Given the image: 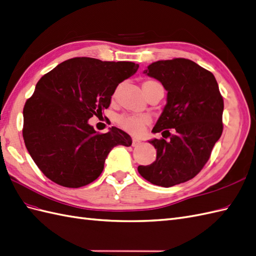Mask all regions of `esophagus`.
<instances>
[{
  "mask_svg": "<svg viewBox=\"0 0 256 256\" xmlns=\"http://www.w3.org/2000/svg\"><path fill=\"white\" fill-rule=\"evenodd\" d=\"M139 144H141V141L138 139H132V146H138Z\"/></svg>",
  "mask_w": 256,
  "mask_h": 256,
  "instance_id": "esophagus-1",
  "label": "esophagus"
}]
</instances>
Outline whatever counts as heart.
I'll return each instance as SVG.
<instances>
[{
    "label": "heart",
    "mask_w": 256,
    "mask_h": 256,
    "mask_svg": "<svg viewBox=\"0 0 256 256\" xmlns=\"http://www.w3.org/2000/svg\"><path fill=\"white\" fill-rule=\"evenodd\" d=\"M162 86L160 82L155 80H146L143 82V90L144 92L152 88V86ZM117 93V89L114 92L113 98H115ZM117 122L120 124V126L126 130V132L134 134H139L142 132L143 128H144L146 124L148 122V118L146 116H136V115H128V114H124L120 115L117 118Z\"/></svg>",
    "instance_id": "b5f03b06"
}]
</instances>
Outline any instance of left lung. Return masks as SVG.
Here are the masks:
<instances>
[{
  "instance_id": "8db88e82",
  "label": "left lung",
  "mask_w": 256,
  "mask_h": 256,
  "mask_svg": "<svg viewBox=\"0 0 256 256\" xmlns=\"http://www.w3.org/2000/svg\"><path fill=\"white\" fill-rule=\"evenodd\" d=\"M144 74L167 90V104L152 132L170 140L150 141L156 160L140 165L138 172L151 184L168 188L196 177L208 163L222 134L224 100L214 74L190 60L155 62Z\"/></svg>"
}]
</instances>
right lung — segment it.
I'll use <instances>...</instances> for the list:
<instances>
[{
	"label": "right lung",
	"instance_id": "right-lung-1",
	"mask_svg": "<svg viewBox=\"0 0 256 256\" xmlns=\"http://www.w3.org/2000/svg\"><path fill=\"white\" fill-rule=\"evenodd\" d=\"M138 68L132 62L74 58L41 77L24 106L22 136L50 180L66 188L89 184L102 174L112 148L132 146L122 130L100 134L88 120L110 106L116 86Z\"/></svg>",
	"mask_w": 256,
	"mask_h": 256
}]
</instances>
